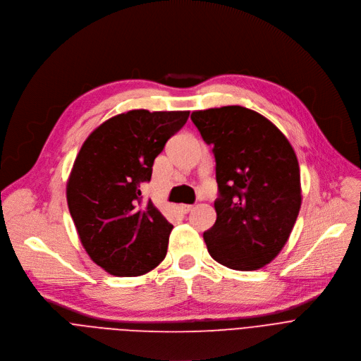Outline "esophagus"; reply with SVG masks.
Returning a JSON list of instances; mask_svg holds the SVG:
<instances>
[{"mask_svg": "<svg viewBox=\"0 0 361 361\" xmlns=\"http://www.w3.org/2000/svg\"><path fill=\"white\" fill-rule=\"evenodd\" d=\"M179 209H180L182 213H189V212L193 209V206H192V204H180Z\"/></svg>", "mask_w": 361, "mask_h": 361, "instance_id": "34e87169", "label": "esophagus"}]
</instances>
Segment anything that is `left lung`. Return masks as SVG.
I'll return each mask as SVG.
<instances>
[{"instance_id":"obj_1","label":"left lung","mask_w":361,"mask_h":361,"mask_svg":"<svg viewBox=\"0 0 361 361\" xmlns=\"http://www.w3.org/2000/svg\"><path fill=\"white\" fill-rule=\"evenodd\" d=\"M190 119L216 162L218 218L203 233L207 250L226 267L260 269L279 255L298 219L296 154L269 119L239 105L196 111Z\"/></svg>"}]
</instances>
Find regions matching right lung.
Wrapping results in <instances>:
<instances>
[{"label": "right lung", "instance_id": "1", "mask_svg": "<svg viewBox=\"0 0 361 361\" xmlns=\"http://www.w3.org/2000/svg\"><path fill=\"white\" fill-rule=\"evenodd\" d=\"M188 118V111L116 115L88 136L74 162L69 213L90 257L114 276L148 273L166 256L173 226L143 200L140 185Z\"/></svg>", "mask_w": 361, "mask_h": 361}]
</instances>
